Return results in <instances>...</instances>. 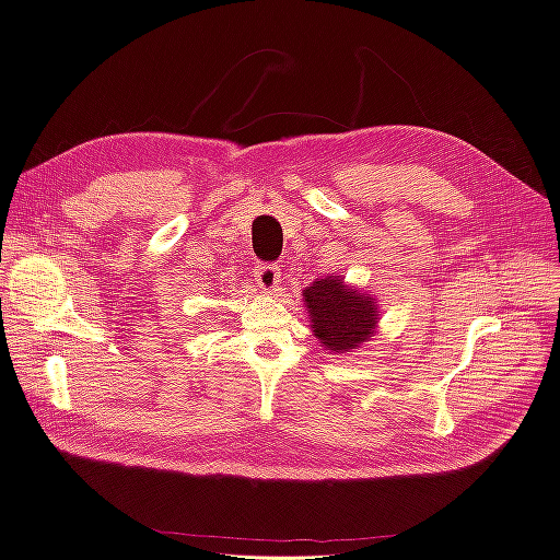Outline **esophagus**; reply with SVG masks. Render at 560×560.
I'll return each mask as SVG.
<instances>
[{
    "instance_id": "obj_1",
    "label": "esophagus",
    "mask_w": 560,
    "mask_h": 560,
    "mask_svg": "<svg viewBox=\"0 0 560 560\" xmlns=\"http://www.w3.org/2000/svg\"><path fill=\"white\" fill-rule=\"evenodd\" d=\"M254 282H257L261 292H276L280 287V268L276 264L254 266Z\"/></svg>"
}]
</instances>
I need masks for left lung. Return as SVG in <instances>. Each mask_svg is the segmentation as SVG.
<instances>
[{
	"mask_svg": "<svg viewBox=\"0 0 560 560\" xmlns=\"http://www.w3.org/2000/svg\"><path fill=\"white\" fill-rule=\"evenodd\" d=\"M306 308L313 319V331L327 350L350 352L369 341L378 322V303L371 294L348 290L341 278L315 280L303 290Z\"/></svg>",
	"mask_w": 560,
	"mask_h": 560,
	"instance_id": "1",
	"label": "left lung"
}]
</instances>
